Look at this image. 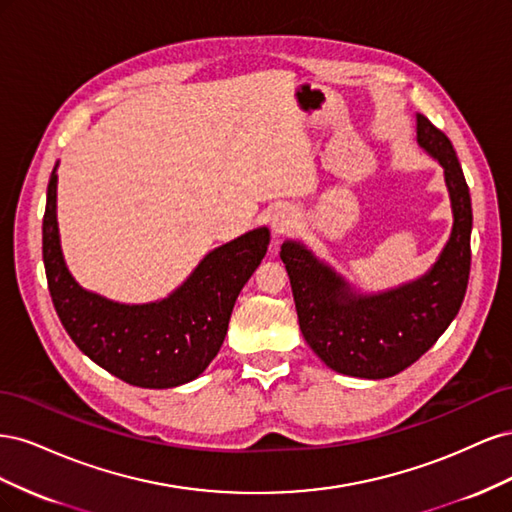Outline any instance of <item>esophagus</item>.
<instances>
[{
	"instance_id": "1",
	"label": "esophagus",
	"mask_w": 512,
	"mask_h": 512,
	"mask_svg": "<svg viewBox=\"0 0 512 512\" xmlns=\"http://www.w3.org/2000/svg\"><path fill=\"white\" fill-rule=\"evenodd\" d=\"M294 222H297V218H294V211H292L290 207H280V209H275L273 218H271L273 235H275V237H282V235H286V232L294 226Z\"/></svg>"
}]
</instances>
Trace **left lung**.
Instances as JSON below:
<instances>
[{
	"instance_id": "left-lung-1",
	"label": "left lung",
	"mask_w": 512,
	"mask_h": 512,
	"mask_svg": "<svg viewBox=\"0 0 512 512\" xmlns=\"http://www.w3.org/2000/svg\"><path fill=\"white\" fill-rule=\"evenodd\" d=\"M416 141L444 168L453 230L423 277L378 294H354L342 275L299 241L282 245L299 327L320 359L339 374L380 380L410 367L457 316L470 277L472 200L448 136L418 113Z\"/></svg>"
}]
</instances>
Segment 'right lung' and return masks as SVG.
I'll use <instances>...</instances> for the list:
<instances>
[{
  "mask_svg": "<svg viewBox=\"0 0 512 512\" xmlns=\"http://www.w3.org/2000/svg\"><path fill=\"white\" fill-rule=\"evenodd\" d=\"M269 239L262 226L209 252L162 301L115 303L74 282L59 245L55 170L46 190L42 258L55 312L91 361L141 389H170L203 374L224 344L232 307Z\"/></svg>",
  "mask_w": 512,
  "mask_h": 512,
  "instance_id": "1",
  "label": "right lung"
}]
</instances>
